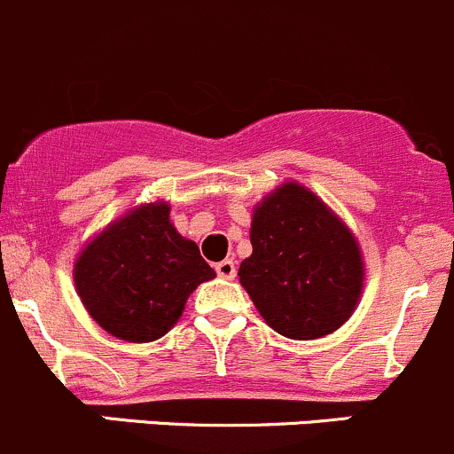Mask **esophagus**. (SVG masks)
Listing matches in <instances>:
<instances>
[{
	"label": "esophagus",
	"mask_w": 454,
	"mask_h": 454,
	"mask_svg": "<svg viewBox=\"0 0 454 454\" xmlns=\"http://www.w3.org/2000/svg\"><path fill=\"white\" fill-rule=\"evenodd\" d=\"M216 273L225 278V280H231V278H236V262L233 260H223V262L216 264Z\"/></svg>",
	"instance_id": "1"
}]
</instances>
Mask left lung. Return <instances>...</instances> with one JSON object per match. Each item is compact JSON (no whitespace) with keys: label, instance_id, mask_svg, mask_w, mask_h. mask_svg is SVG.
Returning <instances> with one entry per match:
<instances>
[{"label":"left lung","instance_id":"left-lung-1","mask_svg":"<svg viewBox=\"0 0 454 454\" xmlns=\"http://www.w3.org/2000/svg\"><path fill=\"white\" fill-rule=\"evenodd\" d=\"M249 238L238 276L273 331L316 340L348 320L364 282L360 247L313 192L278 187L255 207Z\"/></svg>","mask_w":454,"mask_h":454}]
</instances>
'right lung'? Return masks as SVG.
<instances>
[{
    "mask_svg": "<svg viewBox=\"0 0 454 454\" xmlns=\"http://www.w3.org/2000/svg\"><path fill=\"white\" fill-rule=\"evenodd\" d=\"M216 276L196 242L169 223V205H143L98 233L74 264L81 302L98 326L128 342L168 333L192 291Z\"/></svg>",
    "mask_w": 454,
    "mask_h": 454,
    "instance_id": "right-lung-1",
    "label": "right lung"
}]
</instances>
